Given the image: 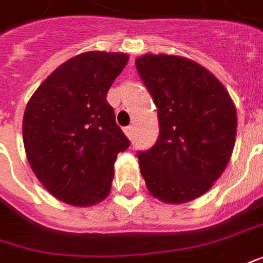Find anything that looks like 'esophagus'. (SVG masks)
I'll return each instance as SVG.
<instances>
[{
    "mask_svg": "<svg viewBox=\"0 0 263 263\" xmlns=\"http://www.w3.org/2000/svg\"><path fill=\"white\" fill-rule=\"evenodd\" d=\"M124 132L128 138H131L132 135H134V126H126V128H124Z\"/></svg>",
    "mask_w": 263,
    "mask_h": 263,
    "instance_id": "esophagus-1",
    "label": "esophagus"
}]
</instances>
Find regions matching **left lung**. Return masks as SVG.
Masks as SVG:
<instances>
[{"label":"left lung","mask_w":263,"mask_h":263,"mask_svg":"<svg viewBox=\"0 0 263 263\" xmlns=\"http://www.w3.org/2000/svg\"><path fill=\"white\" fill-rule=\"evenodd\" d=\"M135 64L160 124L157 142L138 151L146 189L165 203L197 199L230 160L237 126L235 105L210 71L185 57L145 54Z\"/></svg>","instance_id":"obj_1"}]
</instances>
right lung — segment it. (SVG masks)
Masks as SVG:
<instances>
[{
    "label": "right lung",
    "instance_id": "obj_1",
    "mask_svg": "<svg viewBox=\"0 0 263 263\" xmlns=\"http://www.w3.org/2000/svg\"><path fill=\"white\" fill-rule=\"evenodd\" d=\"M124 53L89 51L50 74L27 103L23 139L34 174L56 199L92 206L110 192L117 155L131 145L106 101Z\"/></svg>",
    "mask_w": 263,
    "mask_h": 263
}]
</instances>
